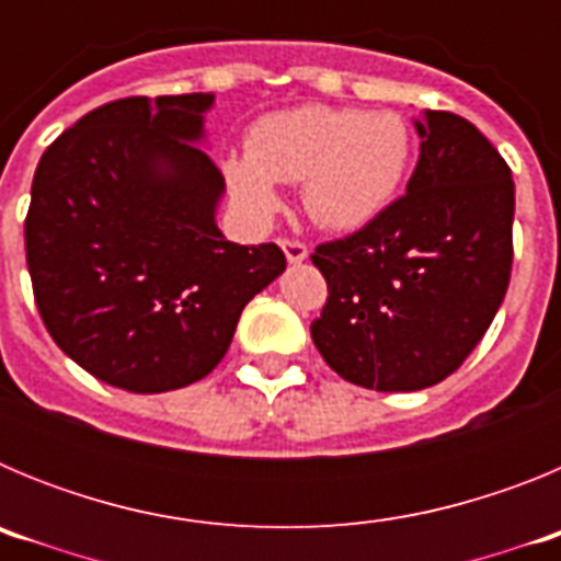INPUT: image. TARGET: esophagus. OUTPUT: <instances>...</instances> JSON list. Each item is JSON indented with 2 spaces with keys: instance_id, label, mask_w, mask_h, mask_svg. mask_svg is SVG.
I'll list each match as a JSON object with an SVG mask.
<instances>
[{
  "instance_id": "1",
  "label": "esophagus",
  "mask_w": 561,
  "mask_h": 561,
  "mask_svg": "<svg viewBox=\"0 0 561 561\" xmlns=\"http://www.w3.org/2000/svg\"><path fill=\"white\" fill-rule=\"evenodd\" d=\"M280 250H284V255L289 264H304L306 257H309V247L300 244V241H289V238H284V241H280Z\"/></svg>"
}]
</instances>
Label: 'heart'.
I'll list each match as a JSON object with an SVG mask.
<instances>
[{"mask_svg": "<svg viewBox=\"0 0 561 561\" xmlns=\"http://www.w3.org/2000/svg\"><path fill=\"white\" fill-rule=\"evenodd\" d=\"M410 148V128L399 114L311 103L261 117L247 137V153L227 157L221 171L252 225H266L280 210L275 185H300L314 225L354 232L393 202Z\"/></svg>", "mask_w": 561, "mask_h": 561, "instance_id": "obj_1", "label": "heart"}]
</instances>
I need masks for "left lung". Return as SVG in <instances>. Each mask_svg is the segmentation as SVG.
<instances>
[{
  "label": "left lung",
  "mask_w": 561,
  "mask_h": 561,
  "mask_svg": "<svg viewBox=\"0 0 561 561\" xmlns=\"http://www.w3.org/2000/svg\"><path fill=\"white\" fill-rule=\"evenodd\" d=\"M408 193L311 255L329 304L311 340L342 379L381 393L438 385L492 325L512 277L514 182L469 121L424 108Z\"/></svg>",
  "instance_id": "left-lung-1"
}]
</instances>
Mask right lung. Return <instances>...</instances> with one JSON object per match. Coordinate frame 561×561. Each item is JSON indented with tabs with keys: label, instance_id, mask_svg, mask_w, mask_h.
<instances>
[{
	"label": "right lung",
	"instance_id": "add662e5",
	"mask_svg": "<svg viewBox=\"0 0 561 561\" xmlns=\"http://www.w3.org/2000/svg\"><path fill=\"white\" fill-rule=\"evenodd\" d=\"M213 92L123 98L58 137L33 176L24 247L58 348L128 393L205 379L238 317L286 270L275 244L216 225L225 176L205 151Z\"/></svg>",
	"mask_w": 561,
	"mask_h": 561
}]
</instances>
